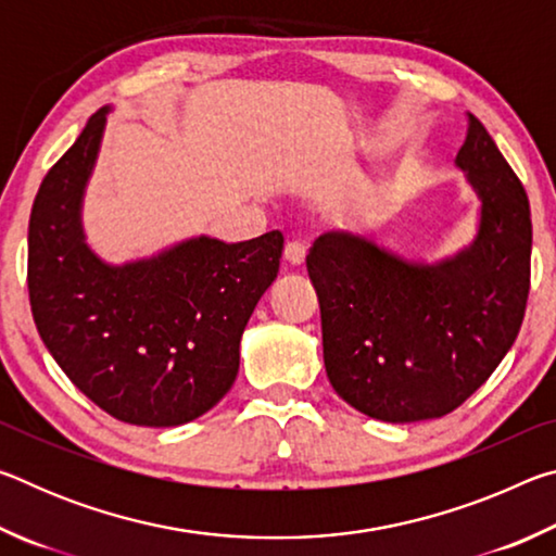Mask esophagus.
<instances>
[{"mask_svg": "<svg viewBox=\"0 0 556 556\" xmlns=\"http://www.w3.org/2000/svg\"><path fill=\"white\" fill-rule=\"evenodd\" d=\"M285 257H287L289 265L301 267V265H304V262H306V244H304V242H299V240H291V242H287V248H285Z\"/></svg>", "mask_w": 556, "mask_h": 556, "instance_id": "esophagus-1", "label": "esophagus"}]
</instances>
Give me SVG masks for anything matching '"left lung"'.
<instances>
[{"label": "left lung", "instance_id": "1", "mask_svg": "<svg viewBox=\"0 0 556 556\" xmlns=\"http://www.w3.org/2000/svg\"><path fill=\"white\" fill-rule=\"evenodd\" d=\"M456 162L481 195L476 242L437 267L326 232L306 267L333 390L382 421L437 419L491 378L520 333L532 220L520 178L473 115Z\"/></svg>", "mask_w": 556, "mask_h": 556}]
</instances>
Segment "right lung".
Instances as JSON below:
<instances>
[{
	"label": "right lung",
	"mask_w": 556,
	"mask_h": 556,
	"mask_svg": "<svg viewBox=\"0 0 556 556\" xmlns=\"http://www.w3.org/2000/svg\"><path fill=\"white\" fill-rule=\"evenodd\" d=\"M108 108L43 176L29 220V301L55 363L110 417L186 425L238 378L240 338L275 281L285 235L225 244L195 238L110 267L83 242L80 199Z\"/></svg>",
	"instance_id": "add662e5"
}]
</instances>
